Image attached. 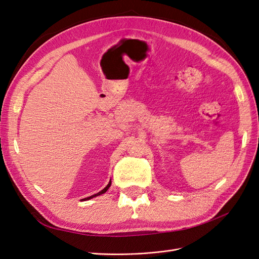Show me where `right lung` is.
<instances>
[{"label":"right lung","mask_w":259,"mask_h":259,"mask_svg":"<svg viewBox=\"0 0 259 259\" xmlns=\"http://www.w3.org/2000/svg\"><path fill=\"white\" fill-rule=\"evenodd\" d=\"M110 185H111V181L109 182V184H108V185L106 186V188H105L104 190H102V191H100V192H98V193H97V194H94V195H92V196H89V197H87V198H83V200H90V198H93V197H95V196H98V195H100V194H104V193H105V192H107V190L110 188Z\"/></svg>","instance_id":"add662e5"}]
</instances>
